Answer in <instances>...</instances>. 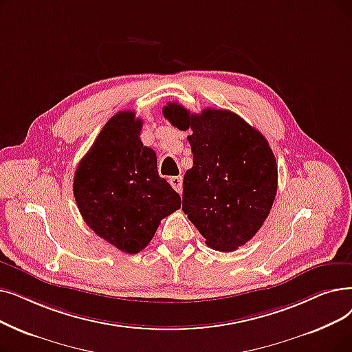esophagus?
<instances>
[{"label": "esophagus", "mask_w": 352, "mask_h": 352, "mask_svg": "<svg viewBox=\"0 0 352 352\" xmlns=\"http://www.w3.org/2000/svg\"><path fill=\"white\" fill-rule=\"evenodd\" d=\"M170 184H171V187H173L177 192H181V190H182V177H181V175L171 177V178H170Z\"/></svg>", "instance_id": "obj_1"}]
</instances>
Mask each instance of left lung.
Instances as JSON below:
<instances>
[{
	"mask_svg": "<svg viewBox=\"0 0 352 352\" xmlns=\"http://www.w3.org/2000/svg\"><path fill=\"white\" fill-rule=\"evenodd\" d=\"M162 113L178 129L192 131L182 211L208 248L236 250L263 226L276 197L278 165L266 138L230 111L207 108L195 115L168 103Z\"/></svg>",
	"mask_w": 352,
	"mask_h": 352,
	"instance_id": "8db88e82",
	"label": "left lung"
}]
</instances>
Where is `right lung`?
<instances>
[{
  "instance_id": "1",
  "label": "right lung",
  "mask_w": 352,
  "mask_h": 352,
  "mask_svg": "<svg viewBox=\"0 0 352 352\" xmlns=\"http://www.w3.org/2000/svg\"><path fill=\"white\" fill-rule=\"evenodd\" d=\"M142 120L122 111L102 128L76 168L73 194L86 224L129 254L141 252L181 197L157 170L154 149L141 142Z\"/></svg>"
}]
</instances>
